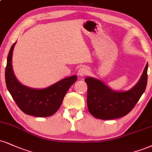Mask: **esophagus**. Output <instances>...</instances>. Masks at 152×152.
Listing matches in <instances>:
<instances>
[{
	"mask_svg": "<svg viewBox=\"0 0 152 152\" xmlns=\"http://www.w3.org/2000/svg\"><path fill=\"white\" fill-rule=\"evenodd\" d=\"M88 69L87 68V67H85V66H83V67H81V68L79 69V70L78 71V76H86V75L88 74Z\"/></svg>",
	"mask_w": 152,
	"mask_h": 152,
	"instance_id": "34e87169",
	"label": "esophagus"
}]
</instances>
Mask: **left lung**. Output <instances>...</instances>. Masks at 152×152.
Returning a JSON list of instances; mask_svg holds the SVG:
<instances>
[{"label":"left lung","instance_id":"obj_1","mask_svg":"<svg viewBox=\"0 0 152 152\" xmlns=\"http://www.w3.org/2000/svg\"><path fill=\"white\" fill-rule=\"evenodd\" d=\"M147 69L148 64L138 83L125 92L113 91L96 78H85L88 86L87 105L91 114L100 120H113L128 114L145 91Z\"/></svg>","mask_w":152,"mask_h":152}]
</instances>
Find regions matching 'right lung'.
I'll list each match as a JSON object with an SVG mask.
<instances>
[{"mask_svg": "<svg viewBox=\"0 0 152 152\" xmlns=\"http://www.w3.org/2000/svg\"><path fill=\"white\" fill-rule=\"evenodd\" d=\"M15 45H12L7 58L5 76L7 88L20 109L29 115L45 118L54 114L61 106L69 88L77 80L76 75L65 78L44 89H34L18 81L12 66Z\"/></svg>", "mask_w": 152, "mask_h": 152, "instance_id": "obj_1", "label": "right lung"}]
</instances>
